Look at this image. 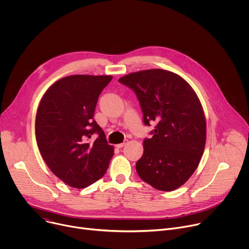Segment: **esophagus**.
<instances>
[{
    "label": "esophagus",
    "instance_id": "34e87169",
    "mask_svg": "<svg viewBox=\"0 0 249 249\" xmlns=\"http://www.w3.org/2000/svg\"><path fill=\"white\" fill-rule=\"evenodd\" d=\"M127 143H128V140H125V141L123 142V143H121V144H117V145H116V148H117V149H121V148H123Z\"/></svg>",
    "mask_w": 249,
    "mask_h": 249
}]
</instances>
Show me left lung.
I'll list each match as a JSON object with an SVG mask.
<instances>
[{
    "instance_id": "obj_1",
    "label": "left lung",
    "mask_w": 249,
    "mask_h": 249,
    "mask_svg": "<svg viewBox=\"0 0 249 249\" xmlns=\"http://www.w3.org/2000/svg\"><path fill=\"white\" fill-rule=\"evenodd\" d=\"M140 102L146 126L155 123L136 163L142 180L161 191L183 185L196 170L206 144V118L189 84L169 71L152 69L119 79Z\"/></svg>"
}]
</instances>
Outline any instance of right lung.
Here are the masks:
<instances>
[{
	"mask_svg": "<svg viewBox=\"0 0 249 249\" xmlns=\"http://www.w3.org/2000/svg\"><path fill=\"white\" fill-rule=\"evenodd\" d=\"M111 76L74 75L44 93L35 119V136L50 170L71 187L94 183L108 168L114 148L93 120L97 99ZM98 134L94 141L89 139Z\"/></svg>",
	"mask_w": 249,
	"mask_h": 249,
	"instance_id": "1",
	"label": "right lung"
}]
</instances>
